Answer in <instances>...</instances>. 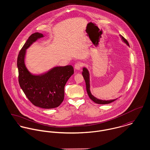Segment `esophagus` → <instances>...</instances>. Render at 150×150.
<instances>
[{
	"label": "esophagus",
	"instance_id": "1",
	"mask_svg": "<svg viewBox=\"0 0 150 150\" xmlns=\"http://www.w3.org/2000/svg\"><path fill=\"white\" fill-rule=\"evenodd\" d=\"M82 67V64L80 62H77L74 64V68L76 70H80Z\"/></svg>",
	"mask_w": 150,
	"mask_h": 150
}]
</instances>
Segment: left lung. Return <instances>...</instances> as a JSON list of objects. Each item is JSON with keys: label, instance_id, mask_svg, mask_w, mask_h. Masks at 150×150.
Wrapping results in <instances>:
<instances>
[{"label": "left lung", "instance_id": "8db88e82", "mask_svg": "<svg viewBox=\"0 0 150 150\" xmlns=\"http://www.w3.org/2000/svg\"><path fill=\"white\" fill-rule=\"evenodd\" d=\"M122 40L124 41V43H126L128 46H129V44L128 41L123 37L121 35H120ZM83 72H82V74H83V76L85 80V81H86V92H87V93L89 97V98L93 101L95 103H97V104H100V105H106V104H108V103H110L114 101H115L116 99H113V100H100V99H97L96 98H95L94 96H93L92 95V93H91V91H90V83H89V71L88 70V69L86 68V67H83Z\"/></svg>", "mask_w": 150, "mask_h": 150}]
</instances>
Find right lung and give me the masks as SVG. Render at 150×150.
Here are the masks:
<instances>
[{
	"label": "right lung",
	"instance_id": "add662e5",
	"mask_svg": "<svg viewBox=\"0 0 150 150\" xmlns=\"http://www.w3.org/2000/svg\"><path fill=\"white\" fill-rule=\"evenodd\" d=\"M44 37L42 33L32 34L20 50L17 58L18 81L27 98L35 106L43 108L58 107L64 99V86L74 73L71 65L57 66L47 73L32 74L25 64L26 50L38 39Z\"/></svg>",
	"mask_w": 150,
	"mask_h": 150
}]
</instances>
